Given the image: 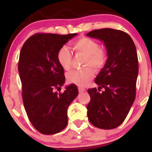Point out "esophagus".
<instances>
[{
	"instance_id": "obj_1",
	"label": "esophagus",
	"mask_w": 152,
	"mask_h": 152,
	"mask_svg": "<svg viewBox=\"0 0 152 152\" xmlns=\"http://www.w3.org/2000/svg\"><path fill=\"white\" fill-rule=\"evenodd\" d=\"M78 91H79L80 93H82V92L85 91V88H82V87H78Z\"/></svg>"
}]
</instances>
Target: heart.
Instances as JSON below:
<instances>
[{
  "label": "heart",
  "mask_w": 152,
  "mask_h": 152,
  "mask_svg": "<svg viewBox=\"0 0 152 152\" xmlns=\"http://www.w3.org/2000/svg\"><path fill=\"white\" fill-rule=\"evenodd\" d=\"M76 53L86 56L84 66H91L95 69H100L105 64L106 56L104 50L100 49L99 44L88 37H81L72 43ZM72 53L67 46H63L57 52V61L59 65L65 71L71 69ZM94 77V71L89 67L82 70H74L68 73L66 79L71 83L78 86H84Z\"/></svg>",
  "instance_id": "heart-1"
}]
</instances>
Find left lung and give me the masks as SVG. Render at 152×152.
Here are the masks:
<instances>
[{
    "label": "left lung",
    "instance_id": "left-lung-1",
    "mask_svg": "<svg viewBox=\"0 0 152 152\" xmlns=\"http://www.w3.org/2000/svg\"><path fill=\"white\" fill-rule=\"evenodd\" d=\"M86 36L104 42L108 56L95 78L98 89L88 90V118L96 127L113 129L123 123L135 100L139 72L137 49L131 36L122 31L102 28ZM102 88L104 91L99 92Z\"/></svg>",
    "mask_w": 152,
    "mask_h": 152
}]
</instances>
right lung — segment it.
I'll list each match as a JSON object with an SVG mask.
<instances>
[{
    "mask_svg": "<svg viewBox=\"0 0 152 152\" xmlns=\"http://www.w3.org/2000/svg\"><path fill=\"white\" fill-rule=\"evenodd\" d=\"M77 34H36L23 45L18 62L24 108L31 123L40 133L54 134L68 124L67 109L78 96L74 83L64 93L56 91L65 83L64 70L57 52Z\"/></svg>",
    "mask_w": 152,
    "mask_h": 152,
    "instance_id": "1",
    "label": "right lung"
}]
</instances>
